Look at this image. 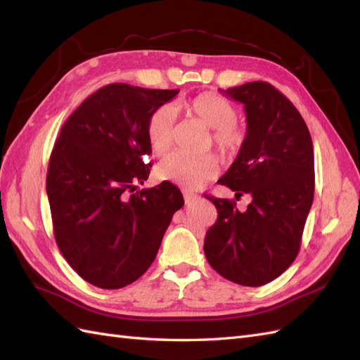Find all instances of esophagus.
<instances>
[{"instance_id": "esophagus-1", "label": "esophagus", "mask_w": 360, "mask_h": 360, "mask_svg": "<svg viewBox=\"0 0 360 360\" xmlns=\"http://www.w3.org/2000/svg\"><path fill=\"white\" fill-rule=\"evenodd\" d=\"M183 197H184V201H186V204H192L195 200H198L197 195L191 193L189 191H183Z\"/></svg>"}]
</instances>
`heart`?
Returning <instances> with one entry per match:
<instances>
[{
    "label": "heart",
    "mask_w": 360,
    "mask_h": 360,
    "mask_svg": "<svg viewBox=\"0 0 360 360\" xmlns=\"http://www.w3.org/2000/svg\"><path fill=\"white\" fill-rule=\"evenodd\" d=\"M177 108L198 118L207 127L213 129V143L226 158L236 156L246 143V130L236 122L237 108L225 97L205 91L192 97ZM176 112L169 105H162L151 112L146 123L147 143L155 155H162L172 146ZM219 172V160L213 155L192 158L183 153H171L156 167V177L186 189H198L213 180Z\"/></svg>",
    "instance_id": "heart-1"
}]
</instances>
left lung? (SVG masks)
I'll list each match as a JSON object with an SVG mask.
<instances>
[{
  "label": "left lung",
  "instance_id": "obj_1",
  "mask_svg": "<svg viewBox=\"0 0 360 360\" xmlns=\"http://www.w3.org/2000/svg\"><path fill=\"white\" fill-rule=\"evenodd\" d=\"M243 103L246 143L219 184L250 195L238 212L236 201L205 195L217 221L204 238L209 264L225 279L246 287L269 284L297 257L314 200V148L300 112L274 85L246 82L221 90Z\"/></svg>",
  "mask_w": 360,
  "mask_h": 360
}]
</instances>
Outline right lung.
Returning a JSON list of instances; mask_svg holds the SVG:
<instances>
[{
    "label": "right lung",
    "instance_id": "right-lung-1",
    "mask_svg": "<svg viewBox=\"0 0 360 360\" xmlns=\"http://www.w3.org/2000/svg\"><path fill=\"white\" fill-rule=\"evenodd\" d=\"M177 94L110 84L61 127L46 176L53 236L70 267L91 285L117 290L143 276L184 204L169 181L136 191L151 168L147 118Z\"/></svg>",
    "mask_w": 360,
    "mask_h": 360
}]
</instances>
